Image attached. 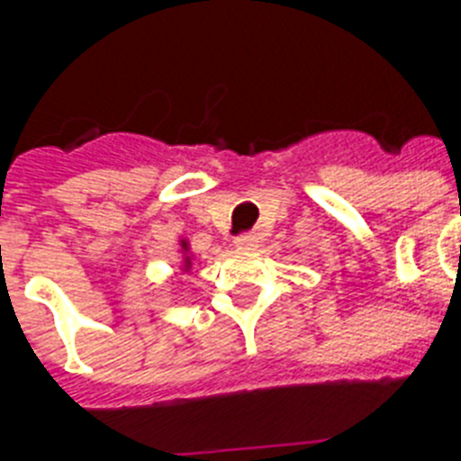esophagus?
<instances>
[{
  "label": "esophagus",
  "instance_id": "34e87169",
  "mask_svg": "<svg viewBox=\"0 0 461 461\" xmlns=\"http://www.w3.org/2000/svg\"><path fill=\"white\" fill-rule=\"evenodd\" d=\"M256 242H258V238H256L254 233H242L235 238V247H238V249H244V251L254 249Z\"/></svg>",
  "mask_w": 461,
  "mask_h": 461
}]
</instances>
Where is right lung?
<instances>
[{"label":"right lung","instance_id":"add662e5","mask_svg":"<svg viewBox=\"0 0 461 461\" xmlns=\"http://www.w3.org/2000/svg\"><path fill=\"white\" fill-rule=\"evenodd\" d=\"M182 249H189V247H186V242H185V240H182ZM189 266H191V258H189V256H186V258H185V267H186V270H189Z\"/></svg>","mask_w":461,"mask_h":461}]
</instances>
